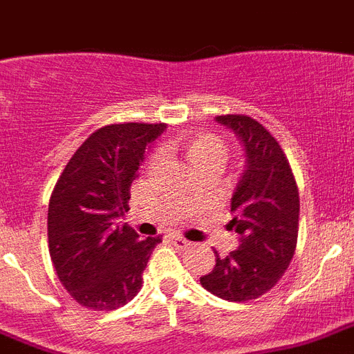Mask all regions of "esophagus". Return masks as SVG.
Here are the masks:
<instances>
[{
	"mask_svg": "<svg viewBox=\"0 0 354 354\" xmlns=\"http://www.w3.org/2000/svg\"><path fill=\"white\" fill-rule=\"evenodd\" d=\"M171 241H174L175 247H180V249H186V247L192 245V241H188L186 238L180 236V234H174V236H171Z\"/></svg>",
	"mask_w": 354,
	"mask_h": 354,
	"instance_id": "1",
	"label": "esophagus"
}]
</instances>
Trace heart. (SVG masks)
<instances>
[{
  "instance_id": "heart-1",
  "label": "heart",
  "mask_w": 354,
  "mask_h": 354,
  "mask_svg": "<svg viewBox=\"0 0 354 354\" xmlns=\"http://www.w3.org/2000/svg\"><path fill=\"white\" fill-rule=\"evenodd\" d=\"M177 147L184 159L195 168L204 162H218L225 159V143L211 132H186L177 138Z\"/></svg>"
}]
</instances>
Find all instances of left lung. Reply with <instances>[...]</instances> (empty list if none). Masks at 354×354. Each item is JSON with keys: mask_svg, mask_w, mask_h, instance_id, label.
<instances>
[{"mask_svg": "<svg viewBox=\"0 0 354 354\" xmlns=\"http://www.w3.org/2000/svg\"><path fill=\"white\" fill-rule=\"evenodd\" d=\"M238 136L245 150V170L231 198L232 220L240 245L201 277L216 297L243 303L276 285L288 268L297 245L299 192L283 148L261 123L243 114L216 116Z\"/></svg>", "mask_w": 354, "mask_h": 354, "instance_id": "1", "label": "left lung"}]
</instances>
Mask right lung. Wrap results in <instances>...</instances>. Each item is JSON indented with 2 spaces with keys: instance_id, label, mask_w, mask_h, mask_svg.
<instances>
[{
  "instance_id": "add662e5",
  "label": "right lung",
  "mask_w": 354,
  "mask_h": 354,
  "mask_svg": "<svg viewBox=\"0 0 354 354\" xmlns=\"http://www.w3.org/2000/svg\"><path fill=\"white\" fill-rule=\"evenodd\" d=\"M165 123L98 129L66 165L48 206V245L60 283L78 304L111 312L136 297L161 236L140 234L120 218L145 150Z\"/></svg>"
}]
</instances>
